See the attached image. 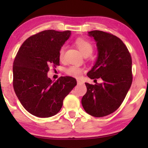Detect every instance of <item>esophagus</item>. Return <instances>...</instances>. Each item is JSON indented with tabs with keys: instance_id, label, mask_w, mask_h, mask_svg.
Instances as JSON below:
<instances>
[{
	"instance_id": "esophagus-1",
	"label": "esophagus",
	"mask_w": 148,
	"mask_h": 148,
	"mask_svg": "<svg viewBox=\"0 0 148 148\" xmlns=\"http://www.w3.org/2000/svg\"><path fill=\"white\" fill-rule=\"evenodd\" d=\"M77 85H82V84H84V82H81L80 80H77Z\"/></svg>"
}]
</instances>
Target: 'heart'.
Listing matches in <instances>:
<instances>
[{
	"mask_svg": "<svg viewBox=\"0 0 148 148\" xmlns=\"http://www.w3.org/2000/svg\"><path fill=\"white\" fill-rule=\"evenodd\" d=\"M75 44L79 51L82 52V54L85 56H89L92 53L94 47H93L92 44L88 40L82 39V38H78L75 40ZM66 46L62 45L60 48L59 51H58V58L60 60H63L64 52H65ZM84 71V69L82 68L78 67L77 66L71 65L69 66L65 69V73L68 75L73 77L78 78L82 75V73Z\"/></svg>",
	"mask_w": 148,
	"mask_h": 148,
	"instance_id": "obj_1",
	"label": "heart"
}]
</instances>
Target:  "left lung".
Returning a JSON list of instances; mask_svg holds the SVG:
<instances>
[{
	"mask_svg": "<svg viewBox=\"0 0 148 148\" xmlns=\"http://www.w3.org/2000/svg\"><path fill=\"white\" fill-rule=\"evenodd\" d=\"M88 36L96 42L98 56L87 75L92 79L101 78L103 82L86 83L87 92L82 104L88 114L105 116L119 108L131 88L132 60L126 46L116 36L99 30L89 32Z\"/></svg>",
	"mask_w": 148,
	"mask_h": 148,
	"instance_id": "1",
	"label": "left lung"
}]
</instances>
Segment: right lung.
I'll list each match as a JSON object with an SVG mask.
<instances>
[{
	"label": "right lung",
	"mask_w": 148,
	"mask_h": 148,
	"mask_svg": "<svg viewBox=\"0 0 148 148\" xmlns=\"http://www.w3.org/2000/svg\"><path fill=\"white\" fill-rule=\"evenodd\" d=\"M70 36V31L45 30L27 38L16 55L14 90L24 108L34 116L48 118L57 114L77 85L71 77H60L54 82L47 74L50 65L59 64L58 51Z\"/></svg>",
	"instance_id": "1"
}]
</instances>
